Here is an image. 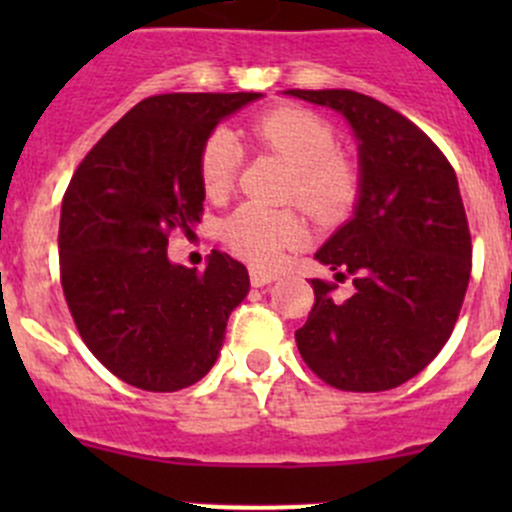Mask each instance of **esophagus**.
<instances>
[{"label": "esophagus", "instance_id": "34e87169", "mask_svg": "<svg viewBox=\"0 0 512 512\" xmlns=\"http://www.w3.org/2000/svg\"><path fill=\"white\" fill-rule=\"evenodd\" d=\"M270 282H275V275H272V272H262V270H257V267H250V285L252 287H265V285H270Z\"/></svg>", "mask_w": 512, "mask_h": 512}]
</instances>
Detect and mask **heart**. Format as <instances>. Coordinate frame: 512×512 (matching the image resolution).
Returning <instances> with one entry per match:
<instances>
[{
    "label": "heart",
    "mask_w": 512,
    "mask_h": 512,
    "mask_svg": "<svg viewBox=\"0 0 512 512\" xmlns=\"http://www.w3.org/2000/svg\"><path fill=\"white\" fill-rule=\"evenodd\" d=\"M252 138L292 165L287 198L319 223L342 218L359 195V170L344 153L334 128L309 108L285 106L262 113L250 126ZM242 148L235 133L218 128L205 138L198 156V175L208 198L232 188L240 170ZM220 237L237 257L257 267H277L302 242L304 230L292 210L242 205L227 215Z\"/></svg>",
    "instance_id": "b5f03b06"
}]
</instances>
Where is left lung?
<instances>
[{"mask_svg": "<svg viewBox=\"0 0 512 512\" xmlns=\"http://www.w3.org/2000/svg\"><path fill=\"white\" fill-rule=\"evenodd\" d=\"M289 96L334 108L359 141L354 218L317 252L354 294L334 302L312 280L314 307L294 332L304 364L342 391H386L426 369L451 337L471 277V230L456 170L399 111L349 89Z\"/></svg>", "mask_w": 512, "mask_h": 512, "instance_id": "obj_1", "label": "left lung"}]
</instances>
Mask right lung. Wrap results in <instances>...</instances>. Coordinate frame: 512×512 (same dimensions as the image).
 Masks as SVG:
<instances>
[{
  "label": "right lung",
  "mask_w": 512,
  "mask_h": 512,
  "mask_svg": "<svg viewBox=\"0 0 512 512\" xmlns=\"http://www.w3.org/2000/svg\"><path fill=\"white\" fill-rule=\"evenodd\" d=\"M262 94L143 98L86 153L61 203V287L76 329L111 374L178 391L213 369L227 317L245 299L242 262L173 265L168 237L203 215L198 156L225 116Z\"/></svg>",
  "instance_id": "right-lung-1"
}]
</instances>
